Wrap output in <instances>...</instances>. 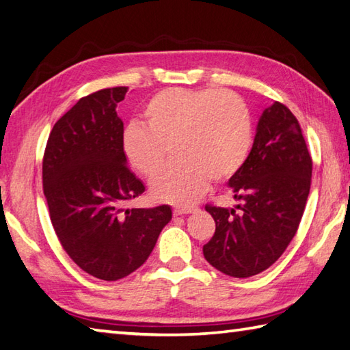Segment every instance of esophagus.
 <instances>
[{"instance_id": "34e87169", "label": "esophagus", "mask_w": 350, "mask_h": 350, "mask_svg": "<svg viewBox=\"0 0 350 350\" xmlns=\"http://www.w3.org/2000/svg\"><path fill=\"white\" fill-rule=\"evenodd\" d=\"M194 208H174L173 209V214L174 217H179V215H187L191 214V212H194Z\"/></svg>"}]
</instances>
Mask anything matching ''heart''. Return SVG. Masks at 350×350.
Instances as JSON below:
<instances>
[{
    "mask_svg": "<svg viewBox=\"0 0 350 350\" xmlns=\"http://www.w3.org/2000/svg\"><path fill=\"white\" fill-rule=\"evenodd\" d=\"M144 126L130 122L121 135V152L136 173L156 176L150 193L157 202L191 206L211 183L224 182L243 167L252 146V120L237 94L218 89L170 88L150 98Z\"/></svg>",
    "mask_w": 350,
    "mask_h": 350,
    "instance_id": "1",
    "label": "heart"
}]
</instances>
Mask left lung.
<instances>
[{
    "label": "left lung",
    "mask_w": 350,
    "mask_h": 350,
    "mask_svg": "<svg viewBox=\"0 0 350 350\" xmlns=\"http://www.w3.org/2000/svg\"><path fill=\"white\" fill-rule=\"evenodd\" d=\"M312 159L296 116L275 101L258 121L253 147L229 179L237 208L206 204L215 234L203 245L206 261L232 278L269 269L288 247L302 220Z\"/></svg>",
    "instance_id": "8db88e82"
}]
</instances>
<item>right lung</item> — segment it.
I'll use <instances>...</instances> for the list:
<instances>
[{"instance_id": "right-lung-1", "label": "right lung", "mask_w": 350, "mask_h": 350, "mask_svg": "<svg viewBox=\"0 0 350 350\" xmlns=\"http://www.w3.org/2000/svg\"><path fill=\"white\" fill-rule=\"evenodd\" d=\"M126 86L80 98L54 124L42 182L54 232L81 270L101 280L129 276L147 261L171 220V208L124 209L146 187L121 152L124 124L116 105Z\"/></svg>"}]
</instances>
